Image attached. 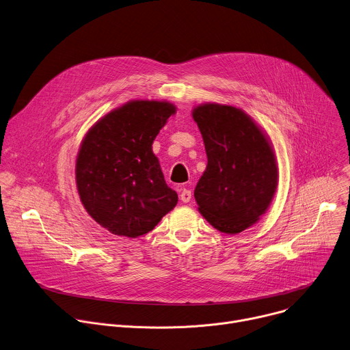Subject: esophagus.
<instances>
[{"instance_id":"obj_1","label":"esophagus","mask_w":350,"mask_h":350,"mask_svg":"<svg viewBox=\"0 0 350 350\" xmlns=\"http://www.w3.org/2000/svg\"><path fill=\"white\" fill-rule=\"evenodd\" d=\"M190 198H191V191L187 190V189H182V191H180V201L189 202Z\"/></svg>"}]
</instances>
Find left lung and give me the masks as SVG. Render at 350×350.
Wrapping results in <instances>:
<instances>
[{
  "label": "left lung",
  "instance_id": "1",
  "mask_svg": "<svg viewBox=\"0 0 350 350\" xmlns=\"http://www.w3.org/2000/svg\"><path fill=\"white\" fill-rule=\"evenodd\" d=\"M191 117L201 132L206 167L194 189L198 213L217 230L237 234L258 224L278 183L269 135L243 109L201 103Z\"/></svg>",
  "mask_w": 350,
  "mask_h": 350
}]
</instances>
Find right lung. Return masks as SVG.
<instances>
[{
	"mask_svg": "<svg viewBox=\"0 0 350 350\" xmlns=\"http://www.w3.org/2000/svg\"><path fill=\"white\" fill-rule=\"evenodd\" d=\"M176 106L135 99L110 110L85 133L76 160L77 191L90 217L110 233L136 239L175 208L153 142Z\"/></svg>",
	"mask_w": 350,
	"mask_h": 350,
	"instance_id": "add662e5",
	"label": "right lung"
}]
</instances>
